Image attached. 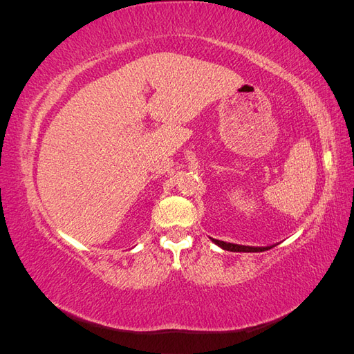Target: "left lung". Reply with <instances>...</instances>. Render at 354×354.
<instances>
[{"label": "left lung", "mask_w": 354, "mask_h": 354, "mask_svg": "<svg viewBox=\"0 0 354 354\" xmlns=\"http://www.w3.org/2000/svg\"><path fill=\"white\" fill-rule=\"evenodd\" d=\"M214 243L220 248L226 250V251H232V252H263L273 248L276 245H270V246H248V245H238V243H230V242H224V241H218V239H212L209 238Z\"/></svg>", "instance_id": "obj_1"}]
</instances>
